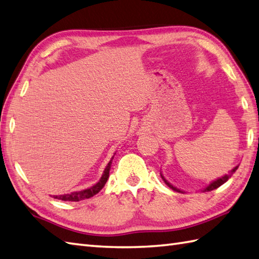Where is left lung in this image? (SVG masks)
<instances>
[{
	"label": "left lung",
	"instance_id": "1",
	"mask_svg": "<svg viewBox=\"0 0 259 259\" xmlns=\"http://www.w3.org/2000/svg\"><path fill=\"white\" fill-rule=\"evenodd\" d=\"M237 167L238 166H235V167H234V169L230 172V173H228V174H226V176H224V177H222L221 179H218V180H216V181H214V182H212L211 184H209L208 186H206V188L205 189H204L203 190V192H208V191H213V190H215V189H218V188H220V186L222 185V184H224L226 181H227V180L228 179H230L231 177H232V174L234 173V172H235L236 170H237ZM162 177V176H161ZM162 179H163L164 180V182H165V184L167 185V186H169V188H171L173 191H177V192H182V191H180L179 189H177V188H174V186L172 185V184H170L169 182H167L166 181V180L163 178V177H162Z\"/></svg>",
	"mask_w": 259,
	"mask_h": 259
}]
</instances>
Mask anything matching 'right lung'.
Segmentation results:
<instances>
[{
  "label": "right lung",
  "instance_id": "obj_1",
  "mask_svg": "<svg viewBox=\"0 0 259 259\" xmlns=\"http://www.w3.org/2000/svg\"><path fill=\"white\" fill-rule=\"evenodd\" d=\"M113 159V158H112ZM112 159L110 160L109 163H108L107 167L104 171V174H102V177L100 179V181L95 184L94 186H92V188H89L87 190H82V191H79V192H73V193L70 194H65V195H54L53 197L54 198H57V200H62V201H71V202H79L81 200H85V198H89L92 197L94 195H96L98 193V192L104 188L107 180H108V177H109V171H110V164H111V161Z\"/></svg>",
  "mask_w": 259,
  "mask_h": 259
}]
</instances>
